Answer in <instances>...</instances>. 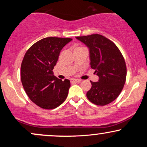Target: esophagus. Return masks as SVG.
I'll use <instances>...</instances> for the list:
<instances>
[{"instance_id": "esophagus-1", "label": "esophagus", "mask_w": 147, "mask_h": 147, "mask_svg": "<svg viewBox=\"0 0 147 147\" xmlns=\"http://www.w3.org/2000/svg\"><path fill=\"white\" fill-rule=\"evenodd\" d=\"M81 82L80 79H71V83H79Z\"/></svg>"}]
</instances>
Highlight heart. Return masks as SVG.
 Instances as JSON below:
<instances>
[{
  "mask_svg": "<svg viewBox=\"0 0 147 147\" xmlns=\"http://www.w3.org/2000/svg\"><path fill=\"white\" fill-rule=\"evenodd\" d=\"M79 48H80V47H79Z\"/></svg>",
  "mask_w": 147,
  "mask_h": 147,
  "instance_id": "1",
  "label": "heart"
}]
</instances>
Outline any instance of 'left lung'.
<instances>
[{"label": "left lung", "instance_id": "left-lung-1", "mask_svg": "<svg viewBox=\"0 0 147 147\" xmlns=\"http://www.w3.org/2000/svg\"><path fill=\"white\" fill-rule=\"evenodd\" d=\"M90 52V67L99 77L87 92L89 101L98 106L110 104L122 92L126 78V65L124 57L113 41L102 35L95 34L77 36Z\"/></svg>", "mask_w": 147, "mask_h": 147}]
</instances>
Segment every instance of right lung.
Wrapping results in <instances>:
<instances>
[{"label": "right lung", "instance_id": "obj_1", "mask_svg": "<svg viewBox=\"0 0 147 147\" xmlns=\"http://www.w3.org/2000/svg\"><path fill=\"white\" fill-rule=\"evenodd\" d=\"M71 41L70 38L47 37L32 45L25 54L21 67L22 84L32 102L42 109H55L67 98L70 81L58 79L52 70L61 50Z\"/></svg>", "mask_w": 147, "mask_h": 147}]
</instances>
